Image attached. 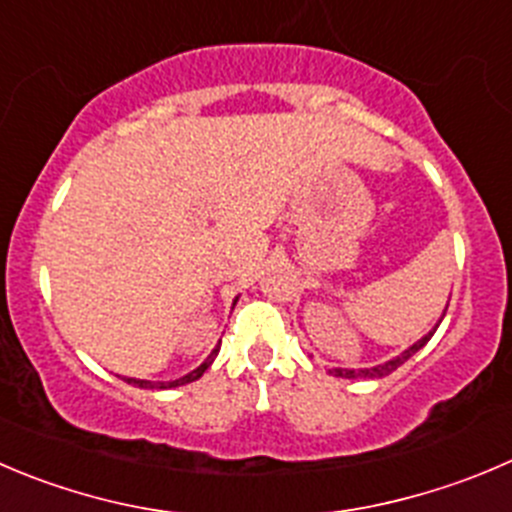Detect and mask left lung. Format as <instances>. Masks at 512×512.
<instances>
[{
	"label": "left lung",
	"mask_w": 512,
	"mask_h": 512,
	"mask_svg": "<svg viewBox=\"0 0 512 512\" xmlns=\"http://www.w3.org/2000/svg\"><path fill=\"white\" fill-rule=\"evenodd\" d=\"M447 311V309H445ZM445 316V314H442ZM442 321V319H440ZM440 326V324H437ZM435 326V329H437ZM435 329H432L430 334H425V337L420 339V342H415L412 344L410 349H405V352L399 354V357H394V359H389V362H384V364H377V367H369V369H332V374L334 377H344V379H357V377H364V379H379V377H387V374H392L394 369L399 367V364H405L407 359L412 357V354H417L420 352L422 347H425L427 342H430V337L432 334H435Z\"/></svg>",
	"instance_id": "left-lung-1"
}]
</instances>
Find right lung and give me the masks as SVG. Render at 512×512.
<instances>
[{
	"label": "right lung",
	"mask_w": 512,
	"mask_h": 512,
	"mask_svg": "<svg viewBox=\"0 0 512 512\" xmlns=\"http://www.w3.org/2000/svg\"><path fill=\"white\" fill-rule=\"evenodd\" d=\"M218 349H221V347H216V349H213L211 354H208V359H206V362L201 364V367H198V369H193V372H188L186 377L173 379V382H148V379H133V377H128V379H125V382H128V384H133V387H143V389H170V387H180V384L196 382V379H198V377H203V372H206V369L211 367V364H213V359L218 357Z\"/></svg>",
	"instance_id": "obj_1"
}]
</instances>
